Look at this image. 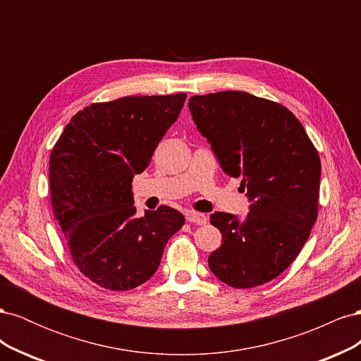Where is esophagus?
<instances>
[{"instance_id": "34e87169", "label": "esophagus", "mask_w": 361, "mask_h": 361, "mask_svg": "<svg viewBox=\"0 0 361 361\" xmlns=\"http://www.w3.org/2000/svg\"><path fill=\"white\" fill-rule=\"evenodd\" d=\"M187 220L192 224H199V226H203L207 223V216L203 215V214H199V212H188L187 214Z\"/></svg>"}]
</instances>
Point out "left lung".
<instances>
[{"instance_id":"8db88e82","label":"left lung","mask_w":361,"mask_h":361,"mask_svg":"<svg viewBox=\"0 0 361 361\" xmlns=\"http://www.w3.org/2000/svg\"><path fill=\"white\" fill-rule=\"evenodd\" d=\"M190 111L223 171L241 179L250 212H214L223 244L207 259L232 288L260 286L297 259L318 218L321 159L286 106L247 92L190 97Z\"/></svg>"}]
</instances>
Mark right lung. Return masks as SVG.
<instances>
[{
  "label": "right lung",
  "instance_id": "right-lung-1",
  "mask_svg": "<svg viewBox=\"0 0 361 361\" xmlns=\"http://www.w3.org/2000/svg\"><path fill=\"white\" fill-rule=\"evenodd\" d=\"M185 99L178 93L92 104L71 118L51 152L54 215L75 265L101 288L143 285L185 223L170 206L137 216L130 185L150 164Z\"/></svg>",
  "mask_w": 361,
  "mask_h": 361
}]
</instances>
